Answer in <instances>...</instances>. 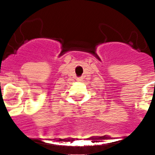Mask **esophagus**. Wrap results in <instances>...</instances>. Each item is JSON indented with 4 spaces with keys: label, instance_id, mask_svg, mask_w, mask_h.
<instances>
[{
    "label": "esophagus",
    "instance_id": "1",
    "mask_svg": "<svg viewBox=\"0 0 155 155\" xmlns=\"http://www.w3.org/2000/svg\"><path fill=\"white\" fill-rule=\"evenodd\" d=\"M77 80L78 81H81V80H82V78H78Z\"/></svg>",
    "mask_w": 155,
    "mask_h": 155
}]
</instances>
